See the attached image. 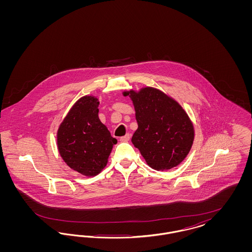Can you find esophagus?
I'll list each match as a JSON object with an SVG mask.
<instances>
[{"instance_id":"obj_1","label":"esophagus","mask_w":252,"mask_h":252,"mask_svg":"<svg viewBox=\"0 0 252 252\" xmlns=\"http://www.w3.org/2000/svg\"><path fill=\"white\" fill-rule=\"evenodd\" d=\"M129 139H130V134L129 133H127L126 135H125V136H123V137H121L120 141L121 142H127V141H129Z\"/></svg>"}]
</instances>
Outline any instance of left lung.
I'll use <instances>...</instances> for the list:
<instances>
[{
	"label": "left lung",
	"mask_w": 252,
	"mask_h": 252,
	"mask_svg": "<svg viewBox=\"0 0 252 252\" xmlns=\"http://www.w3.org/2000/svg\"><path fill=\"white\" fill-rule=\"evenodd\" d=\"M131 98L138 128L131 142L146 163L155 170L176 167L189 154L194 131L180 104L159 90L146 87L125 92Z\"/></svg>",
	"instance_id": "8db88e82"
}]
</instances>
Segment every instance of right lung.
I'll return each instance as SVG.
<instances>
[{"label": "right lung", "mask_w": 252, "mask_h": 252, "mask_svg": "<svg viewBox=\"0 0 252 252\" xmlns=\"http://www.w3.org/2000/svg\"><path fill=\"white\" fill-rule=\"evenodd\" d=\"M99 101L81 97L70 109L58 130L60 156L72 170L87 177L98 175L108 163L117 140L98 117Z\"/></svg>", "instance_id": "right-lung-1"}]
</instances>
